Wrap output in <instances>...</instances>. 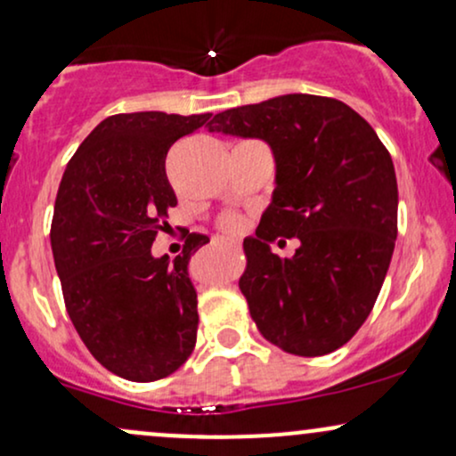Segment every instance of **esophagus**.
I'll return each mask as SVG.
<instances>
[{
    "instance_id": "esophagus-1",
    "label": "esophagus",
    "mask_w": 456,
    "mask_h": 456,
    "mask_svg": "<svg viewBox=\"0 0 456 456\" xmlns=\"http://www.w3.org/2000/svg\"><path fill=\"white\" fill-rule=\"evenodd\" d=\"M227 244H232V246H240L238 240H227Z\"/></svg>"
}]
</instances>
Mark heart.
<instances>
[{"instance_id":"b5f03b06","label":"heart","mask_w":456,"mask_h":456,"mask_svg":"<svg viewBox=\"0 0 456 456\" xmlns=\"http://www.w3.org/2000/svg\"><path fill=\"white\" fill-rule=\"evenodd\" d=\"M223 227L227 229V232H238V229L242 227V218L235 216V214H227V216L223 218Z\"/></svg>"}]
</instances>
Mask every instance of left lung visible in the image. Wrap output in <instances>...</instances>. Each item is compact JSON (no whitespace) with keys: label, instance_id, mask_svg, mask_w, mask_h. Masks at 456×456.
I'll return each mask as SVG.
<instances>
[{"label":"left lung","instance_id":"left-lung-1","mask_svg":"<svg viewBox=\"0 0 456 456\" xmlns=\"http://www.w3.org/2000/svg\"><path fill=\"white\" fill-rule=\"evenodd\" d=\"M208 128L261 139L274 154L272 203L244 240L240 276L259 332L305 358L343 347L369 317L395 250L399 188L388 150L352 107L313 94L229 109ZM279 234L301 240L294 258L271 253Z\"/></svg>","mask_w":456,"mask_h":456}]
</instances>
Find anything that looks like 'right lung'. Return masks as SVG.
<instances>
[{
  "label": "right lung",
  "instance_id": "1",
  "mask_svg": "<svg viewBox=\"0 0 456 456\" xmlns=\"http://www.w3.org/2000/svg\"><path fill=\"white\" fill-rule=\"evenodd\" d=\"M212 113H119L78 145L57 191L51 248L72 326L104 369L156 381L186 362L197 343V291L188 261L208 235H188L182 255L154 257L177 199L167 151L210 126Z\"/></svg>",
  "mask_w": 456,
  "mask_h": 456
}]
</instances>
